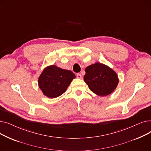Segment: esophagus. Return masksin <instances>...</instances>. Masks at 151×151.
Wrapping results in <instances>:
<instances>
[{"label": "esophagus", "instance_id": "esophagus-1", "mask_svg": "<svg viewBox=\"0 0 151 151\" xmlns=\"http://www.w3.org/2000/svg\"><path fill=\"white\" fill-rule=\"evenodd\" d=\"M76 77L78 79H81L82 78V75L80 73H77L76 74Z\"/></svg>", "mask_w": 151, "mask_h": 151}]
</instances>
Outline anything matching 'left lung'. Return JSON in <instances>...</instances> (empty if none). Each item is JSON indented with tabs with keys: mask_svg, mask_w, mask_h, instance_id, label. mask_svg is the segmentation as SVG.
I'll use <instances>...</instances> for the list:
<instances>
[{
	"mask_svg": "<svg viewBox=\"0 0 151 151\" xmlns=\"http://www.w3.org/2000/svg\"><path fill=\"white\" fill-rule=\"evenodd\" d=\"M84 80L90 90L100 96L111 93L119 83L117 75L108 66L97 62L85 69Z\"/></svg>",
	"mask_w": 151,
	"mask_h": 151,
	"instance_id": "obj_1",
	"label": "left lung"
}]
</instances>
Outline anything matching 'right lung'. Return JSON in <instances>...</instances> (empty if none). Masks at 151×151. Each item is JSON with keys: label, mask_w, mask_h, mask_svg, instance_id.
I'll return each instance as SVG.
<instances>
[{"label": "right lung", "mask_w": 151, "mask_h": 151, "mask_svg": "<svg viewBox=\"0 0 151 151\" xmlns=\"http://www.w3.org/2000/svg\"><path fill=\"white\" fill-rule=\"evenodd\" d=\"M75 78L70 70L55 65L46 67L38 78V86L43 94L49 98L58 97L64 93Z\"/></svg>", "instance_id": "add662e5"}]
</instances>
